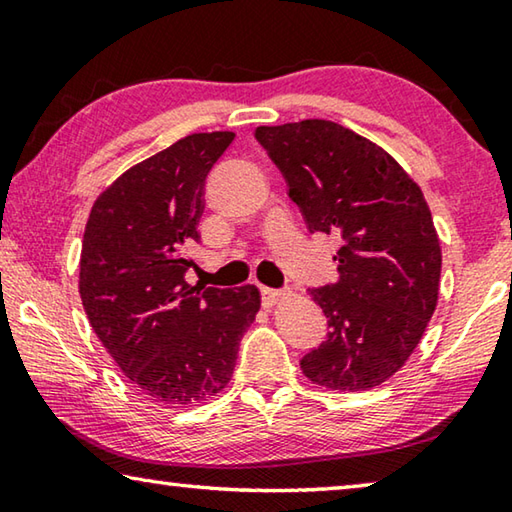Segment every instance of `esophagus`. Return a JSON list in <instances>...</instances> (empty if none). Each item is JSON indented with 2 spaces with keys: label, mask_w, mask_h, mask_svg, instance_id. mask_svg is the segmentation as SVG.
Masks as SVG:
<instances>
[{
  "label": "esophagus",
  "mask_w": 512,
  "mask_h": 512,
  "mask_svg": "<svg viewBox=\"0 0 512 512\" xmlns=\"http://www.w3.org/2000/svg\"><path fill=\"white\" fill-rule=\"evenodd\" d=\"M259 291H262V305H264V307H273L275 302L284 296V293H282L280 289H268V287H262Z\"/></svg>",
  "instance_id": "obj_1"
}]
</instances>
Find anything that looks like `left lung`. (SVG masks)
Segmentation results:
<instances>
[{
	"instance_id": "left-lung-1",
	"label": "left lung",
	"mask_w": 512,
	"mask_h": 512,
	"mask_svg": "<svg viewBox=\"0 0 512 512\" xmlns=\"http://www.w3.org/2000/svg\"><path fill=\"white\" fill-rule=\"evenodd\" d=\"M309 232L339 235V280L311 289L325 341L300 361L334 391H366L418 348L438 302L440 241L420 187L381 146L325 119L259 126Z\"/></svg>"
}]
</instances>
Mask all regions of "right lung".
<instances>
[{
	"instance_id": "1",
	"label": "right lung",
	"mask_w": 512,
	"mask_h": 512,
	"mask_svg": "<svg viewBox=\"0 0 512 512\" xmlns=\"http://www.w3.org/2000/svg\"><path fill=\"white\" fill-rule=\"evenodd\" d=\"M235 133H194L151 155L92 205L79 291L94 334L131 384L180 406L228 386L239 341L259 311L253 284L189 287L207 173Z\"/></svg>"
}]
</instances>
